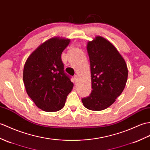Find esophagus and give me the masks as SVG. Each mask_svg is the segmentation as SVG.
<instances>
[{
    "instance_id": "obj_1",
    "label": "esophagus",
    "mask_w": 150,
    "mask_h": 150,
    "mask_svg": "<svg viewBox=\"0 0 150 150\" xmlns=\"http://www.w3.org/2000/svg\"><path fill=\"white\" fill-rule=\"evenodd\" d=\"M74 80H75V82H76L78 81V80H79V78H78V76L77 75H75L74 76Z\"/></svg>"
}]
</instances>
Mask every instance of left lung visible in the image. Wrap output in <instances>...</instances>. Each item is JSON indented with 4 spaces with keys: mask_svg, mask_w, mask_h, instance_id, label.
Wrapping results in <instances>:
<instances>
[{
    "mask_svg": "<svg viewBox=\"0 0 150 150\" xmlns=\"http://www.w3.org/2000/svg\"><path fill=\"white\" fill-rule=\"evenodd\" d=\"M91 74L92 91L82 99L83 105L91 110H102L116 101L126 85V62L114 45L101 36L87 45Z\"/></svg>",
    "mask_w": 150,
    "mask_h": 150,
    "instance_id": "8db88e82",
    "label": "left lung"
}]
</instances>
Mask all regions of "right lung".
I'll return each instance as SVG.
<instances>
[{"instance_id": "add662e5", "label": "right lung", "mask_w": 150, "mask_h": 150, "mask_svg": "<svg viewBox=\"0 0 150 150\" xmlns=\"http://www.w3.org/2000/svg\"><path fill=\"white\" fill-rule=\"evenodd\" d=\"M69 41L51 38L38 47L24 65L23 80L27 95L46 112L61 110L74 87L61 59L62 52Z\"/></svg>"}]
</instances>
